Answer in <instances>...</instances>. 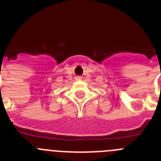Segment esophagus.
<instances>
[{
    "instance_id": "esophagus-1",
    "label": "esophagus",
    "mask_w": 161,
    "mask_h": 161,
    "mask_svg": "<svg viewBox=\"0 0 161 161\" xmlns=\"http://www.w3.org/2000/svg\"><path fill=\"white\" fill-rule=\"evenodd\" d=\"M76 80H80V79H81V76H76Z\"/></svg>"
}]
</instances>
